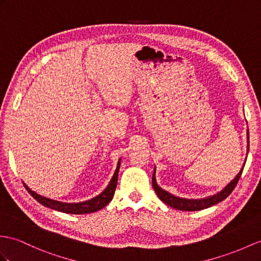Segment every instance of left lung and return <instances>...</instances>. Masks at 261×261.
Masks as SVG:
<instances>
[{"instance_id": "1", "label": "left lung", "mask_w": 261, "mask_h": 261, "mask_svg": "<svg viewBox=\"0 0 261 261\" xmlns=\"http://www.w3.org/2000/svg\"><path fill=\"white\" fill-rule=\"evenodd\" d=\"M247 137H248V149H249V132L247 133ZM245 164L246 163H244V166L240 169L238 175L234 177V178L229 184H228V185L224 189H222L220 193L208 197V198H204V199H182V198H178V197L170 195L169 193L166 192V190L162 189L160 186L157 185L156 179H155V171H154V175H152L151 184H152V187H154L155 193L158 196V198H160L163 202H165L166 205L173 207L175 209H178V211H184V212L201 211V209H205V208H208V207L218 204V202L226 199L227 197L231 194V192L237 185V182L241 176V173H243Z\"/></svg>"}]
</instances>
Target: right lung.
<instances>
[{
    "instance_id": "add662e5",
    "label": "right lung",
    "mask_w": 261,
    "mask_h": 261,
    "mask_svg": "<svg viewBox=\"0 0 261 261\" xmlns=\"http://www.w3.org/2000/svg\"><path fill=\"white\" fill-rule=\"evenodd\" d=\"M119 165H120V162H118L117 168L115 170V173H114L113 178L110 181L109 186H107V188L104 190L103 193L99 194L98 196H96L95 198H93L91 200L77 202V204H66V202H60V201H55L52 199L45 198V197H42L40 195L35 194L34 192H32V190L27 185H25V184H23V185L35 200L39 201L40 204H42L43 206L48 207L50 209H54V211H59V212L66 213V214H73V215H83V214L95 213V212L99 211V209H101L103 207H105L112 200L114 193H115L116 186H117Z\"/></svg>"
}]
</instances>
